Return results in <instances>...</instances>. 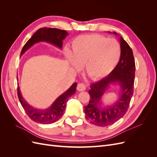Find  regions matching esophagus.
Listing matches in <instances>:
<instances>
[{
  "mask_svg": "<svg viewBox=\"0 0 157 157\" xmlns=\"http://www.w3.org/2000/svg\"><path fill=\"white\" fill-rule=\"evenodd\" d=\"M78 91H84L86 89V86L83 83H79L77 88Z\"/></svg>",
  "mask_w": 157,
  "mask_h": 157,
  "instance_id": "esophagus-1",
  "label": "esophagus"
}]
</instances>
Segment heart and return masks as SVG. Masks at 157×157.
I'll return each instance as SVG.
<instances>
[{
	"mask_svg": "<svg viewBox=\"0 0 157 157\" xmlns=\"http://www.w3.org/2000/svg\"><path fill=\"white\" fill-rule=\"evenodd\" d=\"M70 64L80 69L85 64V71L95 80L107 77L115 69L121 56V47L117 40L99 35L80 36L73 40L72 54L66 51Z\"/></svg>",
	"mask_w": 157,
	"mask_h": 157,
	"instance_id": "obj_1",
	"label": "heart"
}]
</instances>
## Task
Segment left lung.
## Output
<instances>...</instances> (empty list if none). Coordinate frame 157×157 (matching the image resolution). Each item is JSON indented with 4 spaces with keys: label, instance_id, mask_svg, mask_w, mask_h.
Returning a JSON list of instances; mask_svg holds the SVG:
<instances>
[{
    "label": "left lung",
    "instance_id": "1",
    "mask_svg": "<svg viewBox=\"0 0 157 157\" xmlns=\"http://www.w3.org/2000/svg\"><path fill=\"white\" fill-rule=\"evenodd\" d=\"M108 33H112L109 31ZM114 35H118L116 32ZM121 56L112 72L99 81L90 84L88 105L84 106L86 118L92 124L107 126L116 122L125 115L134 93L136 65L133 52L122 36H119ZM111 85L120 88V95L115 103L105 106L102 99Z\"/></svg>",
    "mask_w": 157,
    "mask_h": 157
}]
</instances>
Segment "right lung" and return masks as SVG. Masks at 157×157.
I'll list each match as a JSON object with an SVG mask.
<instances>
[{"instance_id": "obj_1", "label": "right lung", "mask_w": 157, "mask_h": 157, "mask_svg": "<svg viewBox=\"0 0 157 157\" xmlns=\"http://www.w3.org/2000/svg\"><path fill=\"white\" fill-rule=\"evenodd\" d=\"M69 33L65 30H61L57 28H40L37 30L31 39L28 40L21 52L20 57L29 49L35 44L40 42H46L54 45L58 48H62L63 40L65 39ZM77 83L74 82L69 88L66 90L52 103L50 107L47 109H38L31 106L27 102L22 96L20 86H17V96L23 108L31 119L37 123L43 124H52L58 121L63 115V111L66 107L67 99L75 94Z\"/></svg>"}]
</instances>
